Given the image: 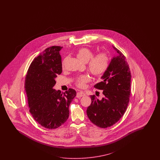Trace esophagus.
Listing matches in <instances>:
<instances>
[{
    "instance_id": "1",
    "label": "esophagus",
    "mask_w": 160,
    "mask_h": 160,
    "mask_svg": "<svg viewBox=\"0 0 160 160\" xmlns=\"http://www.w3.org/2000/svg\"><path fill=\"white\" fill-rule=\"evenodd\" d=\"M86 96V94L82 92H77V94H76V97L79 98V97H82V96Z\"/></svg>"
}]
</instances>
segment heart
<instances>
[{"mask_svg":"<svg viewBox=\"0 0 160 160\" xmlns=\"http://www.w3.org/2000/svg\"><path fill=\"white\" fill-rule=\"evenodd\" d=\"M92 52L88 48H80L77 53L78 59L84 63L88 61V69L96 76H101L106 72L109 64V58L106 53H100L93 56ZM90 77L87 74L80 76L76 78V84L79 87L85 86L86 82H89Z\"/></svg>","mask_w":160,"mask_h":160,"instance_id":"b5f03b06","label":"heart"}]
</instances>
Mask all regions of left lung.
Wrapping results in <instances>:
<instances>
[{
    "label": "left lung",
    "mask_w": 160,
    "mask_h": 160,
    "mask_svg": "<svg viewBox=\"0 0 160 160\" xmlns=\"http://www.w3.org/2000/svg\"><path fill=\"white\" fill-rule=\"evenodd\" d=\"M106 71L101 78L102 81L94 87L102 90L101 100L91 96L92 103L88 107L87 115L94 124L100 128L112 126L124 114L129 102L131 91V74L126 58L117 48Z\"/></svg>",
    "instance_id": "8db88e82"
}]
</instances>
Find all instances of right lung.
<instances>
[{
  "label": "right lung",
  "mask_w": 160,
  "mask_h": 160,
  "mask_svg": "<svg viewBox=\"0 0 160 160\" xmlns=\"http://www.w3.org/2000/svg\"><path fill=\"white\" fill-rule=\"evenodd\" d=\"M60 46L44 50L31 63L26 76L24 88L29 112L39 124L48 129L62 126L69 116V106L76 92L69 88L63 94L54 89L55 78L62 72Z\"/></svg>",
  "instance_id": "right-lung-1"
}]
</instances>
